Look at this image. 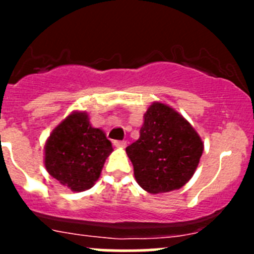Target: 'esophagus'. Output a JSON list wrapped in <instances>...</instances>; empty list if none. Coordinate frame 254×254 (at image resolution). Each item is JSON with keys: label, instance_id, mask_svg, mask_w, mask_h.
<instances>
[{"label": "esophagus", "instance_id": "obj_1", "mask_svg": "<svg viewBox=\"0 0 254 254\" xmlns=\"http://www.w3.org/2000/svg\"><path fill=\"white\" fill-rule=\"evenodd\" d=\"M114 146L118 148H125L127 146V142L125 141H114Z\"/></svg>", "mask_w": 254, "mask_h": 254}]
</instances>
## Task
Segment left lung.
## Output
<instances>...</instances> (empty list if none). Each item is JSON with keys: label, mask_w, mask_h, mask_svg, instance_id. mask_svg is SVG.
I'll use <instances>...</instances> for the list:
<instances>
[{"label": "left lung", "mask_w": 254, "mask_h": 254, "mask_svg": "<svg viewBox=\"0 0 254 254\" xmlns=\"http://www.w3.org/2000/svg\"><path fill=\"white\" fill-rule=\"evenodd\" d=\"M204 143L178 112L153 102L143 115L140 137L127 147L139 186L151 194L182 188L195 172Z\"/></svg>", "instance_id": "8db88e82"}]
</instances>
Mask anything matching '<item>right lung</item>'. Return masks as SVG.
<instances>
[{"label": "right lung", "mask_w": 254, "mask_h": 254, "mask_svg": "<svg viewBox=\"0 0 254 254\" xmlns=\"http://www.w3.org/2000/svg\"><path fill=\"white\" fill-rule=\"evenodd\" d=\"M44 150L49 175L72 191H83L99 178L113 147L86 112H73L53 130Z\"/></svg>", "instance_id": "add662e5"}]
</instances>
